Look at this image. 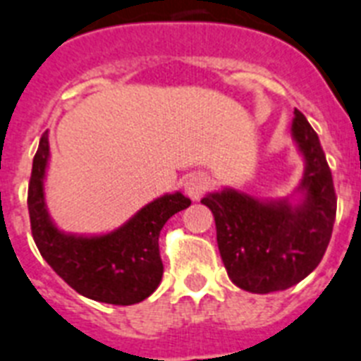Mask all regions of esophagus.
I'll list each match as a JSON object with an SVG mask.
<instances>
[{
  "mask_svg": "<svg viewBox=\"0 0 361 361\" xmlns=\"http://www.w3.org/2000/svg\"><path fill=\"white\" fill-rule=\"evenodd\" d=\"M185 195L192 200H200L202 196L206 195L207 189L211 187V180L206 174H190L185 180Z\"/></svg>",
  "mask_w": 361,
  "mask_h": 361,
  "instance_id": "1",
  "label": "esophagus"
}]
</instances>
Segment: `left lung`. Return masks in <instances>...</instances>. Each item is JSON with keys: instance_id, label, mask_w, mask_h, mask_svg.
<instances>
[{"instance_id": "obj_1", "label": "left lung", "mask_w": 361, "mask_h": 361, "mask_svg": "<svg viewBox=\"0 0 361 361\" xmlns=\"http://www.w3.org/2000/svg\"><path fill=\"white\" fill-rule=\"evenodd\" d=\"M293 137L306 159V200L257 202L237 190L202 198L215 216L216 243L228 276L250 293L283 291L321 263L332 237L338 196L317 133L295 109Z\"/></svg>"}]
</instances>
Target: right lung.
I'll use <instances>...</instances> for the list:
<instances>
[{
	"label": "right lung",
	"mask_w": 361,
	"mask_h": 361,
	"mask_svg": "<svg viewBox=\"0 0 361 361\" xmlns=\"http://www.w3.org/2000/svg\"><path fill=\"white\" fill-rule=\"evenodd\" d=\"M48 155V131H44L27 190L31 233L38 252L83 297L116 306H130L150 297L163 276L161 228L174 213L190 206L189 198L181 192L161 196L107 235H64L49 221L44 207L42 181Z\"/></svg>",
	"instance_id": "right-lung-1"
}]
</instances>
